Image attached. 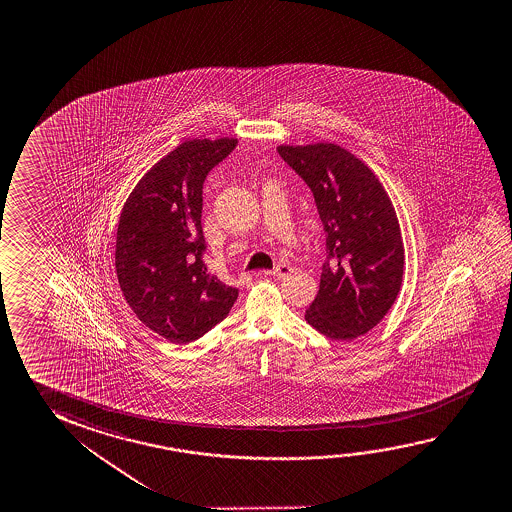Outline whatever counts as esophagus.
<instances>
[{
  "mask_svg": "<svg viewBox=\"0 0 512 512\" xmlns=\"http://www.w3.org/2000/svg\"><path fill=\"white\" fill-rule=\"evenodd\" d=\"M293 268L289 264H278L277 268L266 271L268 275H273L275 278H285L287 275H291Z\"/></svg>",
  "mask_w": 512,
  "mask_h": 512,
  "instance_id": "1",
  "label": "esophagus"
}]
</instances>
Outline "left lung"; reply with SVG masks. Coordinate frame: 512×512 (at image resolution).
I'll return each mask as SVG.
<instances>
[{
    "label": "left lung",
    "instance_id": "obj_1",
    "mask_svg": "<svg viewBox=\"0 0 512 512\" xmlns=\"http://www.w3.org/2000/svg\"><path fill=\"white\" fill-rule=\"evenodd\" d=\"M277 150L309 185L327 234L328 260L305 319L336 341L364 336L393 307L402 285L405 250L393 202L377 175L337 144Z\"/></svg>",
    "mask_w": 512,
    "mask_h": 512
}]
</instances>
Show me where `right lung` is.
<instances>
[{"instance_id":"add662e5","label":"right lung","mask_w":512,"mask_h":512,"mask_svg":"<svg viewBox=\"0 0 512 512\" xmlns=\"http://www.w3.org/2000/svg\"><path fill=\"white\" fill-rule=\"evenodd\" d=\"M237 139H191L151 166L126 198L116 273L126 303L171 343L196 341L227 318L237 289L207 273L202 253L205 176Z\"/></svg>"}]
</instances>
